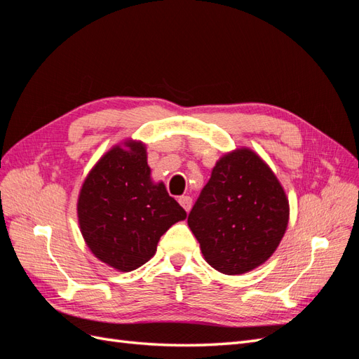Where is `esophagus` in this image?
<instances>
[{
	"label": "esophagus",
	"instance_id": "34e87169",
	"mask_svg": "<svg viewBox=\"0 0 359 359\" xmlns=\"http://www.w3.org/2000/svg\"><path fill=\"white\" fill-rule=\"evenodd\" d=\"M178 202H180V205L182 206L184 210L190 211V208H191V198L190 196H180Z\"/></svg>",
	"mask_w": 359,
	"mask_h": 359
}]
</instances>
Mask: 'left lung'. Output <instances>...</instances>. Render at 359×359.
Masks as SVG:
<instances>
[{"label": "left lung", "instance_id": "8db88e82", "mask_svg": "<svg viewBox=\"0 0 359 359\" xmlns=\"http://www.w3.org/2000/svg\"><path fill=\"white\" fill-rule=\"evenodd\" d=\"M206 262L240 276L273 256L289 223V201L253 149L220 157L187 220Z\"/></svg>", "mask_w": 359, "mask_h": 359}]
</instances>
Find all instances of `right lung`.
Listing matches in <instances>:
<instances>
[{
    "label": "right lung",
    "instance_id": "1",
    "mask_svg": "<svg viewBox=\"0 0 359 359\" xmlns=\"http://www.w3.org/2000/svg\"><path fill=\"white\" fill-rule=\"evenodd\" d=\"M187 217L163 182L151 180L147 147L127 139L86 175L78 198L83 240L102 262L123 273L147 264L160 236Z\"/></svg>",
    "mask_w": 359,
    "mask_h": 359
}]
</instances>
